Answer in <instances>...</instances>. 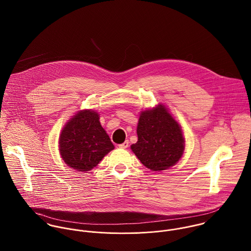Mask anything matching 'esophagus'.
Wrapping results in <instances>:
<instances>
[{
  "label": "esophagus",
  "instance_id": "esophagus-1",
  "mask_svg": "<svg viewBox=\"0 0 251 251\" xmlns=\"http://www.w3.org/2000/svg\"><path fill=\"white\" fill-rule=\"evenodd\" d=\"M119 147H120L121 149H126V148L128 147V141L126 140V141H125L124 143L120 144Z\"/></svg>",
  "mask_w": 251,
  "mask_h": 251
}]
</instances>
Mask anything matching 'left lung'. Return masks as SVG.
Masks as SVG:
<instances>
[{
	"instance_id": "1",
	"label": "left lung",
	"mask_w": 251,
	"mask_h": 251,
	"mask_svg": "<svg viewBox=\"0 0 251 251\" xmlns=\"http://www.w3.org/2000/svg\"><path fill=\"white\" fill-rule=\"evenodd\" d=\"M138 141L130 146L141 163L151 171H163L181 158L185 139L181 126L162 103L140 112Z\"/></svg>"
}]
</instances>
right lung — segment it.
I'll list each match as a JSON object with an SVG mask.
<instances>
[{
    "instance_id": "1",
    "label": "right lung",
    "mask_w": 251,
    "mask_h": 251,
    "mask_svg": "<svg viewBox=\"0 0 251 251\" xmlns=\"http://www.w3.org/2000/svg\"><path fill=\"white\" fill-rule=\"evenodd\" d=\"M114 145L93 109L78 111L66 123L59 137V151L65 163L80 172H88L114 150Z\"/></svg>"
}]
</instances>
